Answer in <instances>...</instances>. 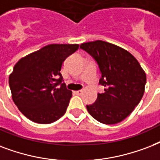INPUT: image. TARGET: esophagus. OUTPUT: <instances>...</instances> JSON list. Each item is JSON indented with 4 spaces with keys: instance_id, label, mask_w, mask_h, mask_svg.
Here are the masks:
<instances>
[{
    "instance_id": "obj_1",
    "label": "esophagus",
    "mask_w": 160,
    "mask_h": 160,
    "mask_svg": "<svg viewBox=\"0 0 160 160\" xmlns=\"http://www.w3.org/2000/svg\"><path fill=\"white\" fill-rule=\"evenodd\" d=\"M82 92V90H78V91H75V93L78 94V95H81Z\"/></svg>"
}]
</instances>
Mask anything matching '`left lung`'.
<instances>
[{
    "instance_id": "left-lung-1",
    "label": "left lung",
    "mask_w": 160,
    "mask_h": 160,
    "mask_svg": "<svg viewBox=\"0 0 160 160\" xmlns=\"http://www.w3.org/2000/svg\"><path fill=\"white\" fill-rule=\"evenodd\" d=\"M99 67V84L104 92L87 105L89 114L104 124L121 122L133 112L144 93L146 74L130 52L112 43L98 40L82 43Z\"/></svg>"
}]
</instances>
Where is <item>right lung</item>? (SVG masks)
Segmentation results:
<instances>
[{
    "label": "right lung",
    "instance_id": "right-lung-1",
    "mask_svg": "<svg viewBox=\"0 0 160 160\" xmlns=\"http://www.w3.org/2000/svg\"><path fill=\"white\" fill-rule=\"evenodd\" d=\"M78 48V44H50L16 63L10 88L13 102L27 118L48 124L66 112L72 91L62 83L60 71L64 60Z\"/></svg>",
    "mask_w": 160,
    "mask_h": 160
}]
</instances>
